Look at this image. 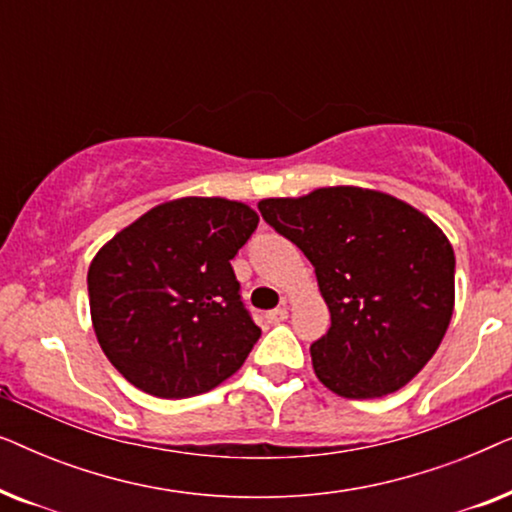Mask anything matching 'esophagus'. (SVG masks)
Wrapping results in <instances>:
<instances>
[{
  "label": "esophagus",
  "instance_id": "esophagus-1",
  "mask_svg": "<svg viewBox=\"0 0 512 512\" xmlns=\"http://www.w3.org/2000/svg\"><path fill=\"white\" fill-rule=\"evenodd\" d=\"M286 317H289V310H286V307H275V310H270L268 314H265V319H268L270 324H279V321H286Z\"/></svg>",
  "mask_w": 512,
  "mask_h": 512
}]
</instances>
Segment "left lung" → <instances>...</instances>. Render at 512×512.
Wrapping results in <instances>:
<instances>
[{
	"label": "left lung",
	"instance_id": "1",
	"mask_svg": "<svg viewBox=\"0 0 512 512\" xmlns=\"http://www.w3.org/2000/svg\"><path fill=\"white\" fill-rule=\"evenodd\" d=\"M258 209L317 272L331 312V328L310 347L319 380L345 398L405 387L452 319L454 251L443 230L391 195L354 186Z\"/></svg>",
	"mask_w": 512,
	"mask_h": 512
}]
</instances>
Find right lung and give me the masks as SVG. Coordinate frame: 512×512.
I'll return each instance as SVG.
<instances>
[{
	"label": "right lung",
	"mask_w": 512,
	"mask_h": 512,
	"mask_svg": "<svg viewBox=\"0 0 512 512\" xmlns=\"http://www.w3.org/2000/svg\"><path fill=\"white\" fill-rule=\"evenodd\" d=\"M258 226L242 202L181 198L153 207L97 251L90 317L102 352L158 398L205 394L261 338L233 261Z\"/></svg>",
	"instance_id": "1"
}]
</instances>
